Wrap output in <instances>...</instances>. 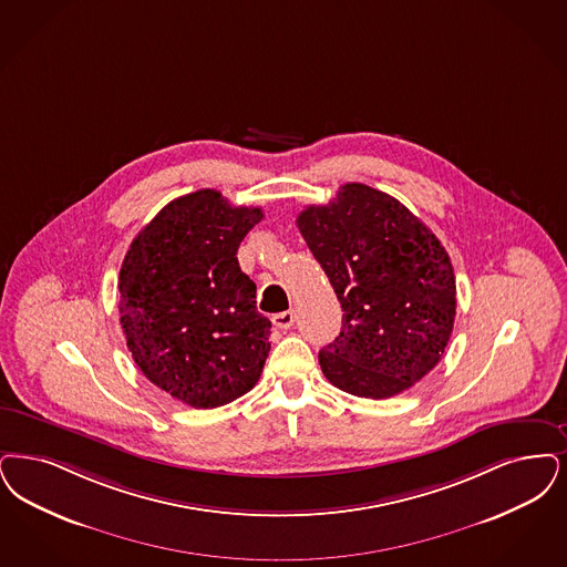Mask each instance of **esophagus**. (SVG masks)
Listing matches in <instances>:
<instances>
[{"label": "esophagus", "mask_w": 567, "mask_h": 567, "mask_svg": "<svg viewBox=\"0 0 567 567\" xmlns=\"http://www.w3.org/2000/svg\"><path fill=\"white\" fill-rule=\"evenodd\" d=\"M272 322L278 329H291L295 322L293 310H287V312H280V315H274Z\"/></svg>", "instance_id": "34e87169"}]
</instances>
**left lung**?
I'll use <instances>...</instances> for the list:
<instances>
[{"label":"left lung","instance_id":"left-lung-1","mask_svg":"<svg viewBox=\"0 0 567 567\" xmlns=\"http://www.w3.org/2000/svg\"><path fill=\"white\" fill-rule=\"evenodd\" d=\"M297 227L340 299L341 331L318 352L348 394L388 399L420 382L452 338L447 250L408 206L363 183L299 213Z\"/></svg>","mask_w":567,"mask_h":567}]
</instances>
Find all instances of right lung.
<instances>
[{
    "label": "right lung",
    "instance_id": "add662e5",
    "mask_svg": "<svg viewBox=\"0 0 567 567\" xmlns=\"http://www.w3.org/2000/svg\"><path fill=\"white\" fill-rule=\"evenodd\" d=\"M264 219L217 189L166 204L136 234L120 270V322L143 375L196 409L227 405L257 384L272 322L238 247Z\"/></svg>",
    "mask_w": 567,
    "mask_h": 567
}]
</instances>
